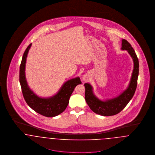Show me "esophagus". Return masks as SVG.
Returning a JSON list of instances; mask_svg holds the SVG:
<instances>
[{"label": "esophagus", "mask_w": 155, "mask_h": 155, "mask_svg": "<svg viewBox=\"0 0 155 155\" xmlns=\"http://www.w3.org/2000/svg\"><path fill=\"white\" fill-rule=\"evenodd\" d=\"M82 79H83V80H84V81H87L89 79L88 74H84V76H83V78H82Z\"/></svg>", "instance_id": "1"}]
</instances>
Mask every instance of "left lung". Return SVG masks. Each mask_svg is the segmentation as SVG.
Returning a JSON list of instances; mask_svg holds the SVG:
<instances>
[{"instance_id": "obj_1", "label": "left lung", "mask_w": 155, "mask_h": 155, "mask_svg": "<svg viewBox=\"0 0 155 155\" xmlns=\"http://www.w3.org/2000/svg\"><path fill=\"white\" fill-rule=\"evenodd\" d=\"M122 50H127L132 57L134 62L132 76L128 87L120 95L114 98L101 101L94 94L92 86L85 84V98L89 108L94 113L101 116H113L122 110L133 98L137 85V79L139 73V63L137 56L131 44L125 39H122Z\"/></svg>"}]
</instances>
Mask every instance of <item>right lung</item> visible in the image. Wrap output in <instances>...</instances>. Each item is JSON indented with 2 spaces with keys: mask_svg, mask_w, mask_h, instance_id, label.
I'll return each mask as SVG.
<instances>
[{
  "mask_svg": "<svg viewBox=\"0 0 155 155\" xmlns=\"http://www.w3.org/2000/svg\"><path fill=\"white\" fill-rule=\"evenodd\" d=\"M31 46V44L25 49L20 67V82L23 97L28 106L36 112L46 117L56 116L65 110L74 89L82 82L77 77L67 81L57 94L51 97L41 98L36 95L29 88L25 75L26 58Z\"/></svg>",
  "mask_w": 155,
  "mask_h": 155,
  "instance_id": "add662e5",
  "label": "right lung"
}]
</instances>
